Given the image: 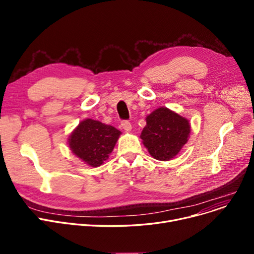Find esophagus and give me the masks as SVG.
Masks as SVG:
<instances>
[{
  "label": "esophagus",
  "instance_id": "obj_1",
  "mask_svg": "<svg viewBox=\"0 0 254 254\" xmlns=\"http://www.w3.org/2000/svg\"><path fill=\"white\" fill-rule=\"evenodd\" d=\"M122 127L127 131H129L131 129V125H130L129 122H127V120H123V122H122Z\"/></svg>",
  "mask_w": 254,
  "mask_h": 254
}]
</instances>
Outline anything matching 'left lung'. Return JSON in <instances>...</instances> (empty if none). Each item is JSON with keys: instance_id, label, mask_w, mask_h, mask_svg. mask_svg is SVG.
Masks as SVG:
<instances>
[{"instance_id": "obj_1", "label": "left lung", "mask_w": 254, "mask_h": 254, "mask_svg": "<svg viewBox=\"0 0 254 254\" xmlns=\"http://www.w3.org/2000/svg\"><path fill=\"white\" fill-rule=\"evenodd\" d=\"M146 123L141 139L157 161H170L188 142L190 132L189 120L168 108L154 110L146 118Z\"/></svg>"}]
</instances>
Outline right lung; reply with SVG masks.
<instances>
[{"instance_id":"right-lung-1","label":"right lung","mask_w":254,"mask_h":254,"mask_svg":"<svg viewBox=\"0 0 254 254\" xmlns=\"http://www.w3.org/2000/svg\"><path fill=\"white\" fill-rule=\"evenodd\" d=\"M120 130L97 120L80 123L69 139L71 150L90 167L101 166L112 152Z\"/></svg>"}]
</instances>
